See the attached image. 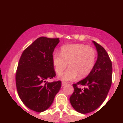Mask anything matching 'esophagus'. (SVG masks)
Returning a JSON list of instances; mask_svg holds the SVG:
<instances>
[{
    "instance_id": "1",
    "label": "esophagus",
    "mask_w": 123,
    "mask_h": 123,
    "mask_svg": "<svg viewBox=\"0 0 123 123\" xmlns=\"http://www.w3.org/2000/svg\"><path fill=\"white\" fill-rule=\"evenodd\" d=\"M67 82H62V86H65V85H67Z\"/></svg>"
}]
</instances>
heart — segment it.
Instances as JSON below:
<instances>
[{
	"instance_id": "1",
	"label": "heart",
	"mask_w": 123,
	"mask_h": 123,
	"mask_svg": "<svg viewBox=\"0 0 123 123\" xmlns=\"http://www.w3.org/2000/svg\"><path fill=\"white\" fill-rule=\"evenodd\" d=\"M97 59L95 49L83 44L67 45L62 46L61 53L54 52L52 62L57 74L69 68L60 74L58 78L61 80L69 81L78 77L82 78L88 75L92 70Z\"/></svg>"
}]
</instances>
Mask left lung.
<instances>
[{
  "label": "left lung",
  "instance_id": "8db88e82",
  "mask_svg": "<svg viewBox=\"0 0 123 123\" xmlns=\"http://www.w3.org/2000/svg\"><path fill=\"white\" fill-rule=\"evenodd\" d=\"M97 51V59L92 70L84 80L73 84L74 92L69 101L78 113L93 111L103 104L112 83V63L105 49L92 41ZM78 85L84 86L80 89Z\"/></svg>",
  "mask_w": 123,
  "mask_h": 123
}]
</instances>
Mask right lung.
Instances as JSON below:
<instances>
[{
  "label": "right lung",
  "instance_id": "obj_1",
  "mask_svg": "<svg viewBox=\"0 0 123 123\" xmlns=\"http://www.w3.org/2000/svg\"><path fill=\"white\" fill-rule=\"evenodd\" d=\"M59 38L40 37L23 52L16 73L19 97L28 108L41 113L47 110L61 87V81L46 82L55 77L52 54Z\"/></svg>",
  "mask_w": 123,
  "mask_h": 123
}]
</instances>
